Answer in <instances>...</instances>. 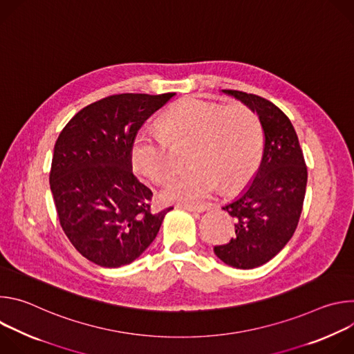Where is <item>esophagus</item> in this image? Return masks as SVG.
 <instances>
[{"label":"esophagus","mask_w":354,"mask_h":354,"mask_svg":"<svg viewBox=\"0 0 354 354\" xmlns=\"http://www.w3.org/2000/svg\"><path fill=\"white\" fill-rule=\"evenodd\" d=\"M178 207H180V209H185V210H187V212H193V213H201V212H205V210H207L209 207L207 206H192V205H178Z\"/></svg>","instance_id":"esophagus-1"}]
</instances>
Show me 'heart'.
Returning a JSON list of instances; mask_svg holds the SVG:
<instances>
[{
  "label": "heart",
  "instance_id": "b5f03b06",
  "mask_svg": "<svg viewBox=\"0 0 354 354\" xmlns=\"http://www.w3.org/2000/svg\"><path fill=\"white\" fill-rule=\"evenodd\" d=\"M190 147L186 174L162 192L169 201L198 203L221 183L234 189L255 174L262 154V127L257 113L245 105H221L186 99L172 108L160 129L137 134L131 147L133 167L157 183L176 172L175 149Z\"/></svg>",
  "mask_w": 354,
  "mask_h": 354
}]
</instances>
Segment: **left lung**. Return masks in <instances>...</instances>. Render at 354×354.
I'll return each mask as SVG.
<instances>
[{
    "label": "left lung",
    "instance_id": "8db88e82",
    "mask_svg": "<svg viewBox=\"0 0 354 354\" xmlns=\"http://www.w3.org/2000/svg\"><path fill=\"white\" fill-rule=\"evenodd\" d=\"M258 113L263 156L255 179L223 210L235 220V235L214 254L236 269H254L274 258L291 239L304 205L307 165L290 119L270 100L223 89Z\"/></svg>",
    "mask_w": 354,
    "mask_h": 354
}]
</instances>
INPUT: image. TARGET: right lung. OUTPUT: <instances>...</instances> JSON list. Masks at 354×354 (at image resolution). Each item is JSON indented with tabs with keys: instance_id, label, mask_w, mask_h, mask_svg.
Wrapping results in <instances>:
<instances>
[{
	"instance_id": "1",
	"label": "right lung",
	"mask_w": 354,
	"mask_h": 354,
	"mask_svg": "<svg viewBox=\"0 0 354 354\" xmlns=\"http://www.w3.org/2000/svg\"><path fill=\"white\" fill-rule=\"evenodd\" d=\"M174 92L118 93L81 109L62 130L50 169L60 225L74 248L102 268L131 263L151 245L165 214L131 171V147L144 122Z\"/></svg>"
}]
</instances>
